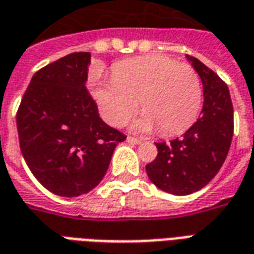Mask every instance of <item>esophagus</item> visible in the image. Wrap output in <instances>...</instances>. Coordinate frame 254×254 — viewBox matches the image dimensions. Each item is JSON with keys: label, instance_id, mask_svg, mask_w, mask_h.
<instances>
[{"label": "esophagus", "instance_id": "obj_1", "mask_svg": "<svg viewBox=\"0 0 254 254\" xmlns=\"http://www.w3.org/2000/svg\"><path fill=\"white\" fill-rule=\"evenodd\" d=\"M127 143H130V144H140V143H141V140H138V138H136V137H132V136H127Z\"/></svg>", "mask_w": 254, "mask_h": 254}]
</instances>
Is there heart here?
I'll return each instance as SVG.
<instances>
[{
	"mask_svg": "<svg viewBox=\"0 0 254 254\" xmlns=\"http://www.w3.org/2000/svg\"><path fill=\"white\" fill-rule=\"evenodd\" d=\"M102 117L113 127H121L137 110L140 132L155 127L162 136L187 130L201 107L202 89L198 73L187 64L165 56H143L124 60L113 66L110 80L95 91Z\"/></svg>",
	"mask_w": 254,
	"mask_h": 254,
	"instance_id": "obj_1",
	"label": "heart"
}]
</instances>
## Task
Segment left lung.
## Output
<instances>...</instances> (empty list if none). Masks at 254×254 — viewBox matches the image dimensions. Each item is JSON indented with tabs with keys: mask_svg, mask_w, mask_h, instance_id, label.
<instances>
[{
	"mask_svg": "<svg viewBox=\"0 0 254 254\" xmlns=\"http://www.w3.org/2000/svg\"><path fill=\"white\" fill-rule=\"evenodd\" d=\"M188 60L201 78V117L182 137L170 143H156L158 155L145 166L152 184L177 196L200 190L218 174L234 133V113L227 84L197 58L188 56Z\"/></svg>",
	"mask_w": 254,
	"mask_h": 254,
	"instance_id": "1",
	"label": "left lung"
}]
</instances>
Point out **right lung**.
Listing matches in <instances>:
<instances>
[{"instance_id":"obj_1","label":"right lung","mask_w":254,"mask_h":254,"mask_svg":"<svg viewBox=\"0 0 254 254\" xmlns=\"http://www.w3.org/2000/svg\"><path fill=\"white\" fill-rule=\"evenodd\" d=\"M91 54H67L41 67L21 98L16 124L25 163L47 190L76 197L105 177L127 136L102 121L85 89Z\"/></svg>"}]
</instances>
